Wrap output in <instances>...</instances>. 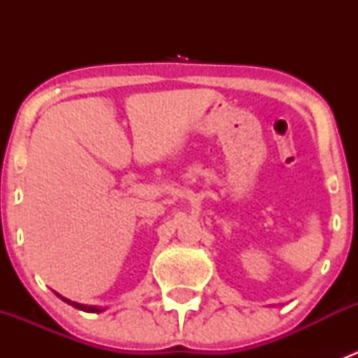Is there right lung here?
<instances>
[{"label":"right lung","mask_w":358,"mask_h":358,"mask_svg":"<svg viewBox=\"0 0 358 358\" xmlns=\"http://www.w3.org/2000/svg\"><path fill=\"white\" fill-rule=\"evenodd\" d=\"M64 301L66 303H69V305H72L74 306V308H79V310H83V312H102V308H99V306H88V305H81V303H76V301H69V299H66V298H62Z\"/></svg>","instance_id":"add662e5"}]
</instances>
